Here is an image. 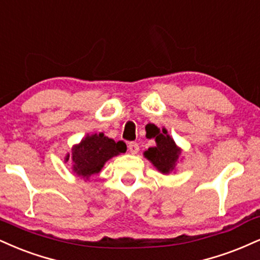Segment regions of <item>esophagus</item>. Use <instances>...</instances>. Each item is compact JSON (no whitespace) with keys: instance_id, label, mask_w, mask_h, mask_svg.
Returning <instances> with one entry per match:
<instances>
[{"instance_id":"obj_1","label":"esophagus","mask_w":260,"mask_h":260,"mask_svg":"<svg viewBox=\"0 0 260 260\" xmlns=\"http://www.w3.org/2000/svg\"><path fill=\"white\" fill-rule=\"evenodd\" d=\"M128 150H129L131 151V154H137V152L139 151V145H138V143H134V142H132V143H129L128 144Z\"/></svg>"}]
</instances>
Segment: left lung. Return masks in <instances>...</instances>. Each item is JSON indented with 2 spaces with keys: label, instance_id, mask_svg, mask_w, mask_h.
Instances as JSON below:
<instances>
[{
  "label": "left lung",
  "instance_id": "left-lung-1",
  "mask_svg": "<svg viewBox=\"0 0 260 260\" xmlns=\"http://www.w3.org/2000/svg\"><path fill=\"white\" fill-rule=\"evenodd\" d=\"M155 142L156 146L149 148L144 152V156L162 174H170L176 167L181 150L176 145L174 140L168 136L166 129H162V133H157Z\"/></svg>",
  "mask_w": 260,
  "mask_h": 260
}]
</instances>
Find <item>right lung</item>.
<instances>
[{
	"label": "right lung",
	"instance_id": "add662e5",
	"mask_svg": "<svg viewBox=\"0 0 260 260\" xmlns=\"http://www.w3.org/2000/svg\"><path fill=\"white\" fill-rule=\"evenodd\" d=\"M122 145L120 142L108 138L103 133L87 136L75 145L73 152L67 155L65 160L73 161V171L79 177L88 179L89 177L99 173L104 167L105 162L114 156L120 155Z\"/></svg>",
	"mask_w": 260,
	"mask_h": 260
}]
</instances>
